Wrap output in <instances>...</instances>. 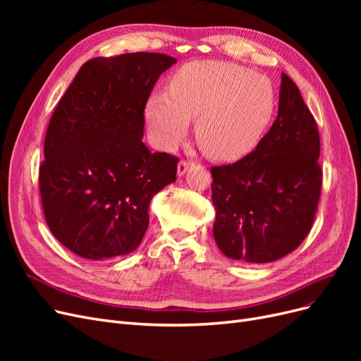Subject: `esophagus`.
<instances>
[{"mask_svg": "<svg viewBox=\"0 0 361 361\" xmlns=\"http://www.w3.org/2000/svg\"><path fill=\"white\" fill-rule=\"evenodd\" d=\"M192 166H194V162H192V161L182 159V161L178 164V174H179V176H182V174L187 173Z\"/></svg>", "mask_w": 361, "mask_h": 361, "instance_id": "obj_1", "label": "esophagus"}]
</instances>
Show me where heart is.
<instances>
[{
  "label": "heart",
  "mask_w": 361,
  "mask_h": 361,
  "mask_svg": "<svg viewBox=\"0 0 361 361\" xmlns=\"http://www.w3.org/2000/svg\"><path fill=\"white\" fill-rule=\"evenodd\" d=\"M276 106L267 76L231 61H192L173 75L169 92L149 97L146 120L158 143L170 149L187 135L190 118H197L200 147L212 158L233 161L257 146Z\"/></svg>",
  "instance_id": "b5f03b06"
}]
</instances>
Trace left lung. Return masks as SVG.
<instances>
[{
	"mask_svg": "<svg viewBox=\"0 0 361 361\" xmlns=\"http://www.w3.org/2000/svg\"><path fill=\"white\" fill-rule=\"evenodd\" d=\"M316 120L281 73L279 114L253 152L211 167L215 243L248 264L286 256L309 235L321 197L322 169Z\"/></svg>",
	"mask_w": 361,
	"mask_h": 361,
	"instance_id": "obj_1",
	"label": "left lung"
}]
</instances>
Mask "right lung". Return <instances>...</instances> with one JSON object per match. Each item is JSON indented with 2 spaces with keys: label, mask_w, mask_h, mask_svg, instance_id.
I'll list each match as a JSON object with an SVG mask.
<instances>
[{
  "label": "right lung",
  "mask_w": 361,
  "mask_h": 361,
  "mask_svg": "<svg viewBox=\"0 0 361 361\" xmlns=\"http://www.w3.org/2000/svg\"><path fill=\"white\" fill-rule=\"evenodd\" d=\"M166 54L130 52L85 61L57 104L45 135L39 188L59 241L84 259L134 251L149 226V203L176 180L179 159L141 141L145 108Z\"/></svg>",
  "instance_id": "add662e5"
}]
</instances>
